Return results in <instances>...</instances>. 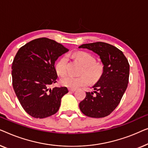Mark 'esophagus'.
Returning a JSON list of instances; mask_svg holds the SVG:
<instances>
[{"label":"esophagus","instance_id":"obj_1","mask_svg":"<svg viewBox=\"0 0 148 148\" xmlns=\"http://www.w3.org/2000/svg\"><path fill=\"white\" fill-rule=\"evenodd\" d=\"M69 91H70V92H74V91H76V89H74V88H69Z\"/></svg>","mask_w":148,"mask_h":148}]
</instances>
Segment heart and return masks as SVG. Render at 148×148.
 Returning <instances> with one entry per match:
<instances>
[{"instance_id":"b5f03b06","label":"heart","mask_w":148,"mask_h":148,"mask_svg":"<svg viewBox=\"0 0 148 148\" xmlns=\"http://www.w3.org/2000/svg\"><path fill=\"white\" fill-rule=\"evenodd\" d=\"M74 57L77 61L82 64L83 66L82 74H85L78 77H74L70 75L63 77L60 80L63 86L70 88L76 89L88 84L90 82L89 77L92 82L99 80L103 74V68L101 64L96 62L94 56L86 52H78L74 54ZM68 60L67 56H64L60 58L56 64V70L60 76H64L67 72Z\"/></svg>"}]
</instances>
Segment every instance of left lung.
Here are the masks:
<instances>
[{"instance_id":"8db88e82","label":"left lung","mask_w":148,"mask_h":148,"mask_svg":"<svg viewBox=\"0 0 148 148\" xmlns=\"http://www.w3.org/2000/svg\"><path fill=\"white\" fill-rule=\"evenodd\" d=\"M78 47L97 53L103 65V74L92 86L94 91L86 92L79 107L83 114L90 117H105L115 109L125 92L130 64L123 53L109 43H86Z\"/></svg>"}]
</instances>
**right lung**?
I'll list each match as a JSON object with an SVG mask.
<instances>
[{
  "mask_svg": "<svg viewBox=\"0 0 148 148\" xmlns=\"http://www.w3.org/2000/svg\"><path fill=\"white\" fill-rule=\"evenodd\" d=\"M68 49L52 39L39 38L21 47L12 64V86L22 107L33 117L57 113L66 87L49 88L56 82L55 62Z\"/></svg>",
  "mask_w": 148,
  "mask_h": 148,
  "instance_id": "obj_1",
  "label": "right lung"
}]
</instances>
